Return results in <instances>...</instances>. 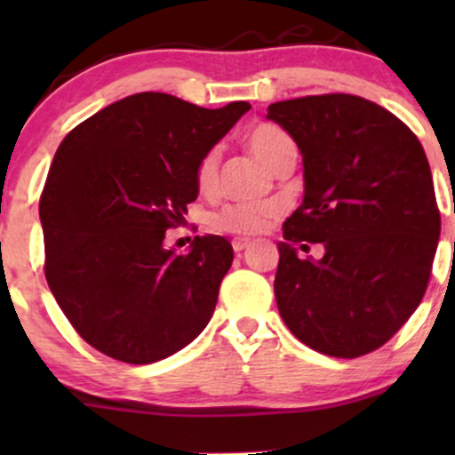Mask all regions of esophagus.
Masks as SVG:
<instances>
[{"mask_svg":"<svg viewBox=\"0 0 455 455\" xmlns=\"http://www.w3.org/2000/svg\"><path fill=\"white\" fill-rule=\"evenodd\" d=\"M250 245L248 239H233V250L235 252H242V250H245Z\"/></svg>","mask_w":455,"mask_h":455,"instance_id":"34e87169","label":"esophagus"}]
</instances>
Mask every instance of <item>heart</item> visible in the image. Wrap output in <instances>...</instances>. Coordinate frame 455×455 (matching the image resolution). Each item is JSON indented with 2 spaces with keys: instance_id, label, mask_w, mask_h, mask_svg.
Returning a JSON list of instances; mask_svg holds the SVG:
<instances>
[{
  "instance_id": "obj_1",
  "label": "heart",
  "mask_w": 455,
  "mask_h": 455,
  "mask_svg": "<svg viewBox=\"0 0 455 455\" xmlns=\"http://www.w3.org/2000/svg\"><path fill=\"white\" fill-rule=\"evenodd\" d=\"M248 148L257 158L274 171V166L289 151H295V143L284 130L271 124H259L248 132ZM195 184L201 195H212L218 184V151L210 149L195 166ZM282 216L280 203H239L227 205L212 216V228L235 237H252L274 224Z\"/></svg>"
}]
</instances>
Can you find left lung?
Returning <instances> with one entry per match:
<instances>
[{"mask_svg": "<svg viewBox=\"0 0 455 455\" xmlns=\"http://www.w3.org/2000/svg\"><path fill=\"white\" fill-rule=\"evenodd\" d=\"M304 156V203L284 222L274 293L297 340L353 359L391 340L424 299L441 235L430 164L402 119L353 93L269 104ZM326 248L299 259L295 244Z\"/></svg>", "mask_w": 455, "mask_h": 455, "instance_id": "1", "label": "left lung"}]
</instances>
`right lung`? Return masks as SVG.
Here are the masks:
<instances>
[{"label":"right lung","instance_id":"right-lung-1","mask_svg":"<svg viewBox=\"0 0 455 455\" xmlns=\"http://www.w3.org/2000/svg\"><path fill=\"white\" fill-rule=\"evenodd\" d=\"M160 92L124 98L66 134L40 195L44 275L75 331L124 363H154L205 329L233 263L224 237L164 248L196 201L195 166L248 111Z\"/></svg>","mask_w":455,"mask_h":455}]
</instances>
